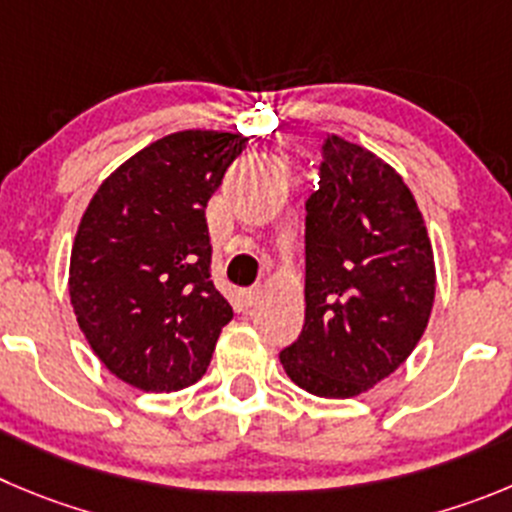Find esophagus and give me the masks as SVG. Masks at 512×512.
I'll return each instance as SVG.
<instances>
[{"label": "esophagus", "mask_w": 512, "mask_h": 512, "mask_svg": "<svg viewBox=\"0 0 512 512\" xmlns=\"http://www.w3.org/2000/svg\"><path fill=\"white\" fill-rule=\"evenodd\" d=\"M257 298H260V290L257 288H247L240 293V303L245 305V308H252V305L257 303Z\"/></svg>", "instance_id": "esophagus-1"}]
</instances>
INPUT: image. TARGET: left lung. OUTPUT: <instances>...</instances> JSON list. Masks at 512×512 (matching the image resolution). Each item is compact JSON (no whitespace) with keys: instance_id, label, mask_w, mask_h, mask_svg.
<instances>
[{"instance_id":"8db88e82","label":"left lung","mask_w":512,"mask_h":512,"mask_svg":"<svg viewBox=\"0 0 512 512\" xmlns=\"http://www.w3.org/2000/svg\"><path fill=\"white\" fill-rule=\"evenodd\" d=\"M305 212V323L280 364L300 389L348 399L394 374L422 338L432 242L404 179L341 136L323 143Z\"/></svg>"}]
</instances>
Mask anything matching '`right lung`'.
I'll return each instance as SVG.
<instances>
[{
  "instance_id": "right-lung-1",
  "label": "right lung",
  "mask_w": 512,
  "mask_h": 512,
  "mask_svg": "<svg viewBox=\"0 0 512 512\" xmlns=\"http://www.w3.org/2000/svg\"><path fill=\"white\" fill-rule=\"evenodd\" d=\"M245 146L219 131L159 138L98 186L80 219L70 303L95 356L136 389L197 384L232 321L209 280L204 209Z\"/></svg>"
}]
</instances>
